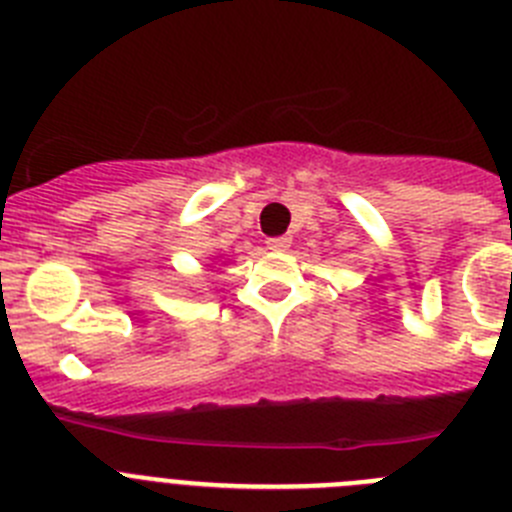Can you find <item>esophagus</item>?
<instances>
[{"label": "esophagus", "instance_id": "esophagus-1", "mask_svg": "<svg viewBox=\"0 0 512 512\" xmlns=\"http://www.w3.org/2000/svg\"><path fill=\"white\" fill-rule=\"evenodd\" d=\"M266 246H269V251H287L289 246H292V238H287V235H279V238H269L266 241Z\"/></svg>", "mask_w": 512, "mask_h": 512}]
</instances>
